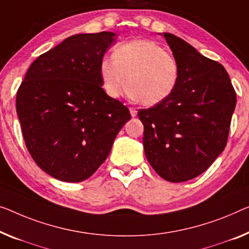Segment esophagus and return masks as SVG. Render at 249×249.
I'll use <instances>...</instances> for the list:
<instances>
[{
  "label": "esophagus",
  "mask_w": 249,
  "mask_h": 249,
  "mask_svg": "<svg viewBox=\"0 0 249 249\" xmlns=\"http://www.w3.org/2000/svg\"><path fill=\"white\" fill-rule=\"evenodd\" d=\"M129 113H131L133 117H135L137 115V110L134 108V107H131V108H129Z\"/></svg>",
  "instance_id": "esophagus-1"
}]
</instances>
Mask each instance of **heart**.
I'll list each match as a JSON object with an SVG mask.
<instances>
[{"instance_id": "heart-1", "label": "heart", "mask_w": 249, "mask_h": 249, "mask_svg": "<svg viewBox=\"0 0 249 249\" xmlns=\"http://www.w3.org/2000/svg\"><path fill=\"white\" fill-rule=\"evenodd\" d=\"M113 59L99 65L104 90L118 98L126 88L143 105L153 106L172 94L179 80V65L171 53L151 40H133L115 47Z\"/></svg>"}]
</instances>
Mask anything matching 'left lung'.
<instances>
[{
	"instance_id": "8db88e82",
	"label": "left lung",
	"mask_w": 249,
	"mask_h": 249,
	"mask_svg": "<svg viewBox=\"0 0 249 249\" xmlns=\"http://www.w3.org/2000/svg\"><path fill=\"white\" fill-rule=\"evenodd\" d=\"M163 36L179 65V80L165 101L137 115L148 163L164 180L184 182L224 151L237 97L224 66L177 36Z\"/></svg>"
}]
</instances>
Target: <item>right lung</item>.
Wrapping results in <instances>:
<instances>
[{
  "instance_id": "add662e5",
  "label": "right lung",
  "mask_w": 249,
  "mask_h": 249,
  "mask_svg": "<svg viewBox=\"0 0 249 249\" xmlns=\"http://www.w3.org/2000/svg\"><path fill=\"white\" fill-rule=\"evenodd\" d=\"M115 33H81L39 55L17 92L28 151L55 179L80 182L108 157L131 114L103 89L99 65Z\"/></svg>"
}]
</instances>
